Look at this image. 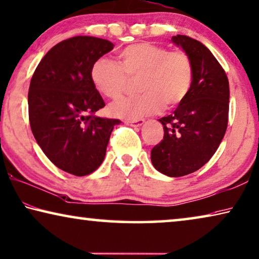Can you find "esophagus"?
I'll return each instance as SVG.
<instances>
[{
	"label": "esophagus",
	"mask_w": 259,
	"mask_h": 259,
	"mask_svg": "<svg viewBox=\"0 0 259 259\" xmlns=\"http://www.w3.org/2000/svg\"><path fill=\"white\" fill-rule=\"evenodd\" d=\"M145 120H143V118H139V120H135V121H125V124L131 125V126H141L144 124Z\"/></svg>",
	"instance_id": "34e87169"
}]
</instances>
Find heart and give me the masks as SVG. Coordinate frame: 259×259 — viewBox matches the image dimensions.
I'll list each match as a JSON object with an SVG mask.
<instances>
[{
    "mask_svg": "<svg viewBox=\"0 0 259 259\" xmlns=\"http://www.w3.org/2000/svg\"><path fill=\"white\" fill-rule=\"evenodd\" d=\"M90 77L94 88L110 99L121 96L129 78L141 77V96L123 98L109 107L113 116L135 121L160 112L163 106L170 108L180 104L190 91L194 68L187 53L138 42L118 53V63L99 57L92 64Z\"/></svg>",
    "mask_w": 259,
    "mask_h": 259,
    "instance_id": "obj_1",
    "label": "heart"
}]
</instances>
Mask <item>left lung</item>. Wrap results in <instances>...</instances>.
I'll return each instance as SVG.
<instances>
[{"label": "left lung", "instance_id": "1", "mask_svg": "<svg viewBox=\"0 0 259 259\" xmlns=\"http://www.w3.org/2000/svg\"><path fill=\"white\" fill-rule=\"evenodd\" d=\"M190 57V91L170 115L160 118L163 139L151 151L155 169L170 178L194 173L218 150L228 124L229 84L206 46L187 35L171 38Z\"/></svg>", "mask_w": 259, "mask_h": 259}]
</instances>
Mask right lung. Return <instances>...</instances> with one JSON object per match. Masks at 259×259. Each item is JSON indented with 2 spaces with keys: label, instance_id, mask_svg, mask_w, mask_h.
<instances>
[{
  "label": "right lung",
  "instance_id": "add662e5",
  "mask_svg": "<svg viewBox=\"0 0 259 259\" xmlns=\"http://www.w3.org/2000/svg\"><path fill=\"white\" fill-rule=\"evenodd\" d=\"M113 48L106 39L73 36L55 45L32 76L31 130L46 157L69 174L93 173L104 161L114 125L121 122L94 115L105 102L90 77L96 60Z\"/></svg>",
  "mask_w": 259,
  "mask_h": 259
}]
</instances>
